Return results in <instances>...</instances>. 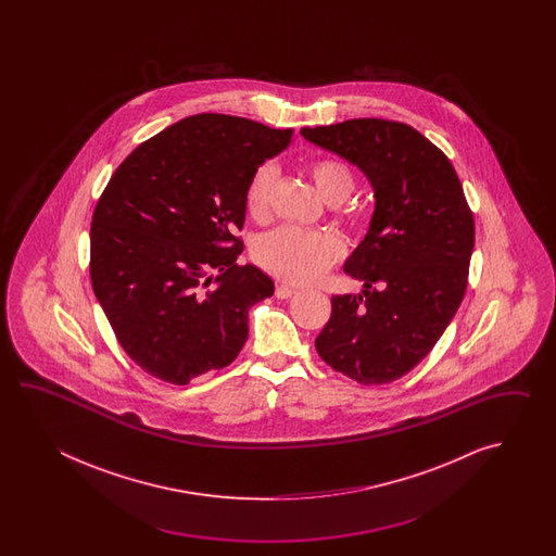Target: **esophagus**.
Here are the masks:
<instances>
[{
	"label": "esophagus",
	"mask_w": 556,
	"mask_h": 556,
	"mask_svg": "<svg viewBox=\"0 0 556 556\" xmlns=\"http://www.w3.org/2000/svg\"><path fill=\"white\" fill-rule=\"evenodd\" d=\"M294 294V288H292V286H288V283H278V286H276V298H280V300L292 298Z\"/></svg>",
	"instance_id": "esophagus-1"
}]
</instances>
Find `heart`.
<instances>
[{"label": "heart", "instance_id": "b5f03b06", "mask_svg": "<svg viewBox=\"0 0 556 556\" xmlns=\"http://www.w3.org/2000/svg\"><path fill=\"white\" fill-rule=\"evenodd\" d=\"M319 194L336 204L352 194L355 175L352 166L342 159L324 156L309 165ZM280 177V168L274 163L258 166L249 180L247 206L256 220H266L273 208V194ZM348 225L359 226L366 220V211L359 206H348L343 211ZM343 244L340 238L321 230H300L294 226H282L273 230L254 244V258L264 270L274 274L283 282L314 283L342 261Z\"/></svg>", "mask_w": 556, "mask_h": 556}]
</instances>
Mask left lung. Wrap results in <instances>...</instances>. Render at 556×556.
Returning <instances> with one entry per match:
<instances>
[{
  "instance_id": "1",
  "label": "left lung",
  "mask_w": 556,
  "mask_h": 556,
  "mask_svg": "<svg viewBox=\"0 0 556 556\" xmlns=\"http://www.w3.org/2000/svg\"><path fill=\"white\" fill-rule=\"evenodd\" d=\"M300 132L362 168L376 192L366 238L343 266L366 290L331 298L316 350L362 386L390 383L433 350L462 306L475 244L462 180L405 123L350 118Z\"/></svg>"
}]
</instances>
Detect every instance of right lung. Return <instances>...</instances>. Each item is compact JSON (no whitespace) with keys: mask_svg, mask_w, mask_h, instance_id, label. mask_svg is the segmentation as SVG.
<instances>
[{"mask_svg":"<svg viewBox=\"0 0 556 556\" xmlns=\"http://www.w3.org/2000/svg\"><path fill=\"white\" fill-rule=\"evenodd\" d=\"M292 137L201 113L141 142L113 173L94 206L89 273L121 348L153 378L187 386L230 366L249 340V309L274 282L238 266L237 232L252 173Z\"/></svg>","mask_w":556,"mask_h":556,"instance_id":"1","label":"right lung"}]
</instances>
